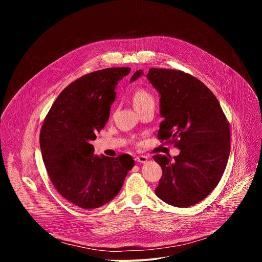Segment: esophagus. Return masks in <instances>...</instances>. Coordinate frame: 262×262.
I'll use <instances>...</instances> for the list:
<instances>
[{"instance_id": "34e87169", "label": "esophagus", "mask_w": 262, "mask_h": 262, "mask_svg": "<svg viewBox=\"0 0 262 262\" xmlns=\"http://www.w3.org/2000/svg\"><path fill=\"white\" fill-rule=\"evenodd\" d=\"M147 160H148V158L145 157V156H139V157H136V158H135V161H136L137 163H145Z\"/></svg>"}]
</instances>
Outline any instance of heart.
Returning <instances> with one entry per match:
<instances>
[{
  "label": "heart",
  "mask_w": 262,
  "mask_h": 262,
  "mask_svg": "<svg viewBox=\"0 0 262 262\" xmlns=\"http://www.w3.org/2000/svg\"><path fill=\"white\" fill-rule=\"evenodd\" d=\"M133 103L135 108L138 111L148 105H155L156 100L150 92L145 89H138L133 95Z\"/></svg>",
  "instance_id": "obj_1"
}]
</instances>
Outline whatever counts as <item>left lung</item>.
<instances>
[{
  "label": "left lung",
  "mask_w": 262,
  "mask_h": 262,
  "mask_svg": "<svg viewBox=\"0 0 262 262\" xmlns=\"http://www.w3.org/2000/svg\"><path fill=\"white\" fill-rule=\"evenodd\" d=\"M142 70H137L130 82ZM147 79L161 95L158 139L180 149L174 157L156 155L163 170L157 196L176 207L206 198L217 185L230 155L229 122L214 94L197 78L181 70L150 68Z\"/></svg>",
  "instance_id": "1"
}]
</instances>
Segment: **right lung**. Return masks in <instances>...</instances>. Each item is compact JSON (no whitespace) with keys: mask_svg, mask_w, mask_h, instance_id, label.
<instances>
[{"mask_svg":"<svg viewBox=\"0 0 262 262\" xmlns=\"http://www.w3.org/2000/svg\"><path fill=\"white\" fill-rule=\"evenodd\" d=\"M130 68L90 72L68 85L57 97L40 130V149L50 179L59 194L84 209L97 208L121 190L135 166L129 155L94 156L96 139L110 116L118 81Z\"/></svg>","mask_w":262,"mask_h":262,"instance_id":"right-lung-1","label":"right lung"}]
</instances>
